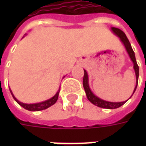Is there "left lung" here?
<instances>
[{
  "instance_id": "obj_1",
  "label": "left lung",
  "mask_w": 146,
  "mask_h": 146,
  "mask_svg": "<svg viewBox=\"0 0 146 146\" xmlns=\"http://www.w3.org/2000/svg\"><path fill=\"white\" fill-rule=\"evenodd\" d=\"M111 30L113 31V33L115 35H116V36L120 39V40L123 43V44L124 45V47H125L126 51L127 52L129 57H130L131 60L132 61V62L134 64V70H135V76H136V86H135V89H134V92H133V94H134L135 90L137 88V86H138V76H139V68H138V64H137V62H136L135 52H134L133 49H132L131 45L130 44V42H129L128 39H127V36H126V34L123 32L122 30H119L118 28H116V27H112ZM84 79H83V86H84V91H85L87 98H88L89 101L92 102V104H94L96 106H98V107L113 110V109H116V108L120 107L121 106H123L129 99L128 98L127 101L124 102H113L106 101V100H103L102 98H98V96H96L92 92V90H91L90 87H89L88 75V73H87V71L85 70H84ZM133 94H132V95H133Z\"/></svg>"
}]
</instances>
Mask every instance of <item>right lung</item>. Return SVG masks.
<instances>
[{
	"label": "right lung",
	"mask_w": 146,
	"mask_h": 146,
	"mask_svg": "<svg viewBox=\"0 0 146 146\" xmlns=\"http://www.w3.org/2000/svg\"><path fill=\"white\" fill-rule=\"evenodd\" d=\"M59 91H60V88L58 89V91L57 92V93H56L52 98H49V99L46 100V101L41 102H38V103H33V104H27V103H23V102H21L19 101L17 98L15 97L14 95H13V93H12V92L11 91V89H10V92H11V95H12V97H13V98L16 101V102H17L18 104L20 105L22 107H23L24 109L29 110V111H40V110H46V109H48V108H49L50 106H53V105L57 102L58 98V94H59Z\"/></svg>",
	"instance_id": "add662e5"
}]
</instances>
